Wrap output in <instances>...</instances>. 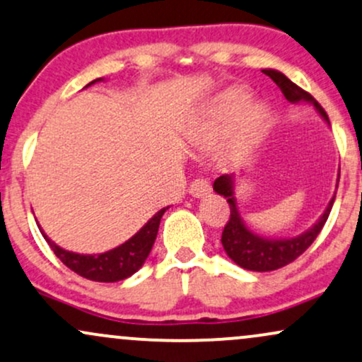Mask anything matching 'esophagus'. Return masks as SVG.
<instances>
[{"instance_id": "esophagus-1", "label": "esophagus", "mask_w": 362, "mask_h": 362, "mask_svg": "<svg viewBox=\"0 0 362 362\" xmlns=\"http://www.w3.org/2000/svg\"><path fill=\"white\" fill-rule=\"evenodd\" d=\"M210 182L206 180H194L193 182L189 185V193L191 197L194 198H203L206 197V194H210Z\"/></svg>"}]
</instances>
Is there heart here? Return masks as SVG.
Here are the masks:
<instances>
[{"mask_svg": "<svg viewBox=\"0 0 362 362\" xmlns=\"http://www.w3.org/2000/svg\"><path fill=\"white\" fill-rule=\"evenodd\" d=\"M244 88L223 89L203 112L197 125L194 140L203 146L227 137L222 157L228 163H240L254 152L269 125V108L264 103H249Z\"/></svg>", "mask_w": 362, "mask_h": 362, "instance_id": "obj_1", "label": "heart"}]
</instances>
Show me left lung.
Wrapping results in <instances>:
<instances>
[{"label":"left lung","mask_w":362,"mask_h":362,"mask_svg":"<svg viewBox=\"0 0 362 362\" xmlns=\"http://www.w3.org/2000/svg\"><path fill=\"white\" fill-rule=\"evenodd\" d=\"M262 72L274 81L276 86L281 89L284 98L290 103H301V101L312 103L317 112L322 115V118L329 123L325 110L318 105V101L310 93L296 86L283 72L274 69H264ZM339 176H341V171H339ZM214 189L227 198L228 206H230V218H228L222 232V245L225 252L237 266L249 271H259V273L279 269V267L290 264L296 257H300L313 244V240L317 239V235L324 228L335 199V197H332L324 215L307 232L291 237V239H267V237L254 233L242 220L235 199V174H223V176L216 177Z\"/></svg>","instance_id":"left-lung-1"}]
</instances>
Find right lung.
Wrapping results in <instances>:
<instances>
[{
	"label": "right lung",
	"mask_w": 362,
	"mask_h": 362,
	"mask_svg": "<svg viewBox=\"0 0 362 362\" xmlns=\"http://www.w3.org/2000/svg\"><path fill=\"white\" fill-rule=\"evenodd\" d=\"M98 81L103 79H95L88 84L98 83ZM169 206L160 208L157 214L152 216L148 222L144 225L140 230L135 233L134 237H130L129 240L123 242L122 245L115 247L112 250H106L103 254H78L71 252V250H66L59 247L55 242H52L49 237L45 235V232L40 228L42 235L47 240V244L50 245V249L54 250V254L61 261L69 267L71 271H74L76 274L83 276V278L91 279V281H100V283H115L122 281V279L130 278L132 274L137 273L140 267L144 266L146 259L151 252L152 245H154L157 230H159L160 218H163L164 211L168 210Z\"/></svg>",
	"instance_id": "right-lung-1"
}]
</instances>
